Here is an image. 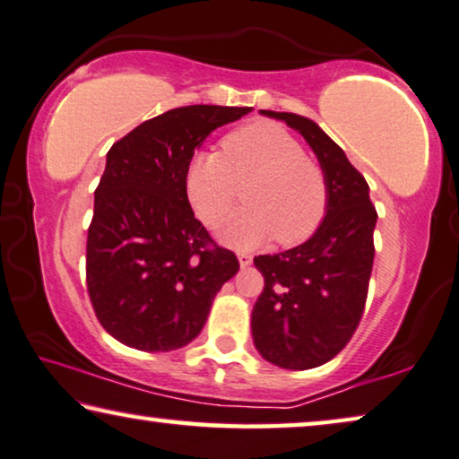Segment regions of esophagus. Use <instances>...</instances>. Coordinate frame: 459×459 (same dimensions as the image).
Listing matches in <instances>:
<instances>
[{
    "label": "esophagus",
    "instance_id": "obj_1",
    "mask_svg": "<svg viewBox=\"0 0 459 459\" xmlns=\"http://www.w3.org/2000/svg\"><path fill=\"white\" fill-rule=\"evenodd\" d=\"M237 257H238V264H241V268H247V266H251V255L249 254H237Z\"/></svg>",
    "mask_w": 459,
    "mask_h": 459
}]
</instances>
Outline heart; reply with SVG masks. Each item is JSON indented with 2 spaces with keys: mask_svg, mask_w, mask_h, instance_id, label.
<instances>
[{
  "mask_svg": "<svg viewBox=\"0 0 459 459\" xmlns=\"http://www.w3.org/2000/svg\"><path fill=\"white\" fill-rule=\"evenodd\" d=\"M245 189V208L232 214L221 237L249 249L276 238L281 245L306 241L326 214L328 186L322 168L303 145L274 122H254L222 139V156L202 152L186 166L185 189L199 221L216 227Z\"/></svg>",
  "mask_w": 459,
  "mask_h": 459,
  "instance_id": "b5f03b06",
  "label": "heart"
}]
</instances>
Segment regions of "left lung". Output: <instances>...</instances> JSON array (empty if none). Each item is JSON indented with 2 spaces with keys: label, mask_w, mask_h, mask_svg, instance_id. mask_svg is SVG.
<instances>
[{
  "label": "left lung",
  "mask_w": 459,
  "mask_h": 459,
  "mask_svg": "<svg viewBox=\"0 0 459 459\" xmlns=\"http://www.w3.org/2000/svg\"><path fill=\"white\" fill-rule=\"evenodd\" d=\"M260 114L299 133L326 177V214L314 235L293 249L254 257L264 276V291L251 312L255 350L279 368L309 370L337 356L359 325L374 262L377 210L366 178L314 120L273 109Z\"/></svg>",
  "instance_id": "8db88e82"
}]
</instances>
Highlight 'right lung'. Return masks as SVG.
Masks as SVG:
<instances>
[{"label":"right lung","mask_w":459,"mask_h":459,"mask_svg":"<svg viewBox=\"0 0 459 459\" xmlns=\"http://www.w3.org/2000/svg\"><path fill=\"white\" fill-rule=\"evenodd\" d=\"M251 108L185 106L145 120L109 147L87 235V289L122 345L172 351L202 333L238 260L193 214L185 172L218 126Z\"/></svg>","instance_id":"add662e5"}]
</instances>
